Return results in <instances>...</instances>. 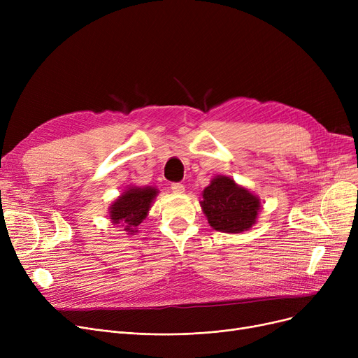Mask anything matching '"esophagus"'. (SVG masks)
<instances>
[{"mask_svg":"<svg viewBox=\"0 0 358 358\" xmlns=\"http://www.w3.org/2000/svg\"><path fill=\"white\" fill-rule=\"evenodd\" d=\"M171 190H173L174 193H177V194H182V193L185 192L184 185H182L181 182H173V184H171Z\"/></svg>","mask_w":358,"mask_h":358,"instance_id":"34e87169","label":"esophagus"}]
</instances>
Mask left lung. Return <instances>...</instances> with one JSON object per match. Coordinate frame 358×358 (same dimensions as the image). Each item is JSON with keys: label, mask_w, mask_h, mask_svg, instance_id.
Here are the masks:
<instances>
[{"label": "left lung", "mask_w": 358, "mask_h": 358, "mask_svg": "<svg viewBox=\"0 0 358 358\" xmlns=\"http://www.w3.org/2000/svg\"><path fill=\"white\" fill-rule=\"evenodd\" d=\"M201 194V210L210 227L219 232H245L257 222L259 199L231 177H215Z\"/></svg>", "instance_id": "8db88e82"}]
</instances>
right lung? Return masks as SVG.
Segmentation results:
<instances>
[{"mask_svg":"<svg viewBox=\"0 0 358 358\" xmlns=\"http://www.w3.org/2000/svg\"><path fill=\"white\" fill-rule=\"evenodd\" d=\"M158 194L155 187H129L127 190L111 203L108 213L113 224L122 223L123 231L134 234L142 220L148 216L154 199Z\"/></svg>","mask_w":358,"mask_h":358,"instance_id":"right-lung-1","label":"right lung"}]
</instances>
